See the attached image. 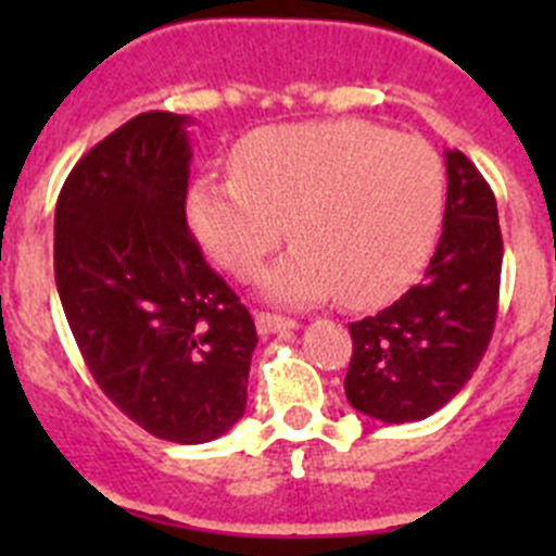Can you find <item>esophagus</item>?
Masks as SVG:
<instances>
[{
  "label": "esophagus",
  "mask_w": 556,
  "mask_h": 556,
  "mask_svg": "<svg viewBox=\"0 0 556 556\" xmlns=\"http://www.w3.org/2000/svg\"><path fill=\"white\" fill-rule=\"evenodd\" d=\"M255 328H258L262 337H269V333H278V331H292V328H298V320H292V317H281V314L258 312L255 314Z\"/></svg>",
  "instance_id": "34e87169"
}]
</instances>
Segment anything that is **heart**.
Segmentation results:
<instances>
[{
  "label": "heart",
  "mask_w": 556,
  "mask_h": 556,
  "mask_svg": "<svg viewBox=\"0 0 556 556\" xmlns=\"http://www.w3.org/2000/svg\"><path fill=\"white\" fill-rule=\"evenodd\" d=\"M233 178L189 189V223L225 269L258 275L267 298L376 306L404 292L434 248L445 211V164L415 136L362 119L264 127L239 141Z\"/></svg>",
  "instance_id": "obj_1"
}]
</instances>
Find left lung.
Listing matches in <instances>:
<instances>
[{
	"label": "left lung",
	"mask_w": 556,
	"mask_h": 556,
	"mask_svg": "<svg viewBox=\"0 0 556 556\" xmlns=\"http://www.w3.org/2000/svg\"><path fill=\"white\" fill-rule=\"evenodd\" d=\"M445 172L443 236L424 281L348 326V404L381 424H415L443 409L493 337L504 258L493 189L459 150L445 152Z\"/></svg>",
	"instance_id": "left-lung-1"
}]
</instances>
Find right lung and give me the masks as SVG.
<instances>
[{"instance_id":"add662e5","label":"right lung","mask_w":556,"mask_h":556,"mask_svg":"<svg viewBox=\"0 0 556 556\" xmlns=\"http://www.w3.org/2000/svg\"><path fill=\"white\" fill-rule=\"evenodd\" d=\"M189 116H132L77 161L55 208V283L116 409L180 445L244 415L255 323L186 223Z\"/></svg>"}]
</instances>
